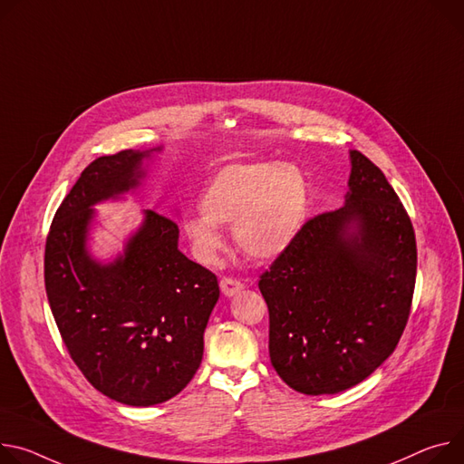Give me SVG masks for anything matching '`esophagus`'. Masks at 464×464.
<instances>
[{"instance_id": "esophagus-1", "label": "esophagus", "mask_w": 464, "mask_h": 464, "mask_svg": "<svg viewBox=\"0 0 464 464\" xmlns=\"http://www.w3.org/2000/svg\"><path fill=\"white\" fill-rule=\"evenodd\" d=\"M220 288H222V292H224V296L231 298V296H235V294H238V292L244 288V285H242L238 279L224 277V279L220 281Z\"/></svg>"}]
</instances>
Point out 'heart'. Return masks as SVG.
<instances>
[{
  "mask_svg": "<svg viewBox=\"0 0 464 464\" xmlns=\"http://www.w3.org/2000/svg\"><path fill=\"white\" fill-rule=\"evenodd\" d=\"M311 207L309 183L296 164L279 160L227 164L208 179L201 213H187L181 227L194 257L215 263L224 247L220 226L251 259L270 261L296 242Z\"/></svg>",
  "mask_w": 464,
  "mask_h": 464,
  "instance_id": "b5f03b06",
  "label": "heart"
}]
</instances>
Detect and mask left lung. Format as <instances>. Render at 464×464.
Here are the masks:
<instances>
[{
	"label": "left lung",
	"instance_id": "1",
	"mask_svg": "<svg viewBox=\"0 0 464 464\" xmlns=\"http://www.w3.org/2000/svg\"><path fill=\"white\" fill-rule=\"evenodd\" d=\"M344 205L309 220L259 288L270 361L302 394L355 387L394 352L416 279V240L379 168L350 150Z\"/></svg>",
	"mask_w": 464,
	"mask_h": 464
}]
</instances>
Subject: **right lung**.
Segmentation results:
<instances>
[{
  "instance_id": "obj_1",
  "label": "right lung",
  "mask_w": 464,
  "mask_h": 464,
  "mask_svg": "<svg viewBox=\"0 0 464 464\" xmlns=\"http://www.w3.org/2000/svg\"><path fill=\"white\" fill-rule=\"evenodd\" d=\"M153 150L91 162L57 208L44 256L48 302L70 357L114 401L150 407L179 394L203 357L218 279L183 256L176 220L142 210L123 251L102 263L89 251L94 205L135 192Z\"/></svg>"
}]
</instances>
